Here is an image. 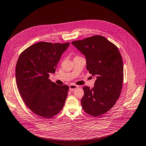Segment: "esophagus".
<instances>
[{"label":"esophagus","instance_id":"1","mask_svg":"<svg viewBox=\"0 0 146 146\" xmlns=\"http://www.w3.org/2000/svg\"><path fill=\"white\" fill-rule=\"evenodd\" d=\"M78 88V86L76 85H74V84H71L69 86V90L71 92H73L74 91L75 89H76L77 88Z\"/></svg>","mask_w":146,"mask_h":146}]
</instances>
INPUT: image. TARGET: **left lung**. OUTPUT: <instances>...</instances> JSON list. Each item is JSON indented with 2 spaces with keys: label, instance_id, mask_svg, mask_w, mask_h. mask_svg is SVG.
I'll return each instance as SVG.
<instances>
[{
  "label": "left lung",
  "instance_id": "8db88e82",
  "mask_svg": "<svg viewBox=\"0 0 146 146\" xmlns=\"http://www.w3.org/2000/svg\"><path fill=\"white\" fill-rule=\"evenodd\" d=\"M72 44L85 56L86 68L96 76L94 86H84L83 110L98 117L106 113L119 98L123 81V64L118 47L106 37L93 36Z\"/></svg>",
  "mask_w": 146,
  "mask_h": 146
}]
</instances>
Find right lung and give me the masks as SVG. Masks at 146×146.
Segmentation results:
<instances>
[{"label": "right lung", "instance_id": "right-lung-1", "mask_svg": "<svg viewBox=\"0 0 146 146\" xmlns=\"http://www.w3.org/2000/svg\"><path fill=\"white\" fill-rule=\"evenodd\" d=\"M70 44L40 42L21 53L15 67V78L20 95L28 108L46 119L57 115L65 104L68 86L52 82L62 54Z\"/></svg>", "mask_w": 146, "mask_h": 146}]
</instances>
